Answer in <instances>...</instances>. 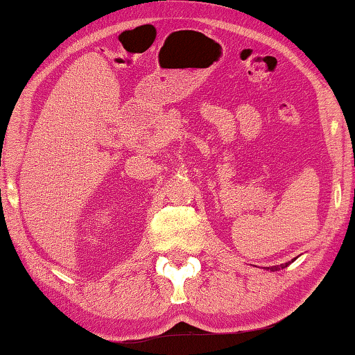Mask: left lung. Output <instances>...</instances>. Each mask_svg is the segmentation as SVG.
Listing matches in <instances>:
<instances>
[{
	"instance_id": "obj_1",
	"label": "left lung",
	"mask_w": 355,
	"mask_h": 355,
	"mask_svg": "<svg viewBox=\"0 0 355 355\" xmlns=\"http://www.w3.org/2000/svg\"><path fill=\"white\" fill-rule=\"evenodd\" d=\"M295 260V259H294ZM291 263V261H288V263H283V265H276V266H271V271H276V270H279V268H286V266H288Z\"/></svg>"
}]
</instances>
